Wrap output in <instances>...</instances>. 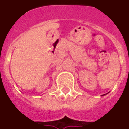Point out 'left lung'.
<instances>
[{"label":"left lung","instance_id":"1","mask_svg":"<svg viewBox=\"0 0 129 129\" xmlns=\"http://www.w3.org/2000/svg\"><path fill=\"white\" fill-rule=\"evenodd\" d=\"M102 96H103V95H102Z\"/></svg>","mask_w":129,"mask_h":129}]
</instances>
